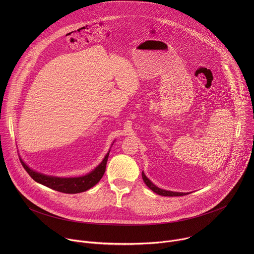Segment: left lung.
I'll list each match as a JSON object with an SVG mask.
<instances>
[{
	"instance_id": "8db88e82",
	"label": "left lung",
	"mask_w": 254,
	"mask_h": 254,
	"mask_svg": "<svg viewBox=\"0 0 254 254\" xmlns=\"http://www.w3.org/2000/svg\"><path fill=\"white\" fill-rule=\"evenodd\" d=\"M141 177H142V180L143 182L146 183V185L155 193H157L158 195H161V196H169V197H174V196H183V195H187L188 193H179V192H172V191H167V190H163V189H160L159 187H157L156 185H154L151 181L146 177V175L143 174V172L141 173Z\"/></svg>"
}]
</instances>
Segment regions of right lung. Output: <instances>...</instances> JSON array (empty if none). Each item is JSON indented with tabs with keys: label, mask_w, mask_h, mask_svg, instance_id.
Instances as JSON below:
<instances>
[{
	"label": "right lung",
	"mask_w": 254,
	"mask_h": 254,
	"mask_svg": "<svg viewBox=\"0 0 254 254\" xmlns=\"http://www.w3.org/2000/svg\"><path fill=\"white\" fill-rule=\"evenodd\" d=\"M108 155H110V152L106 154L103 161L89 174L81 177H76V178H60V177L47 176V175L33 171L21 159L20 161L22 166L26 170V172L37 183L42 184L58 192H62L66 194H76V193L87 191L88 189L92 188L94 185H96L99 182L105 172Z\"/></svg>",
	"instance_id": "1"
}]
</instances>
